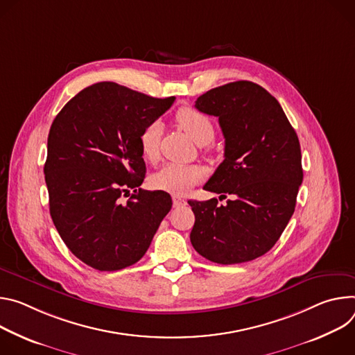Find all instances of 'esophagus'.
I'll return each mask as SVG.
<instances>
[{"label":"esophagus","mask_w":355,"mask_h":355,"mask_svg":"<svg viewBox=\"0 0 355 355\" xmlns=\"http://www.w3.org/2000/svg\"><path fill=\"white\" fill-rule=\"evenodd\" d=\"M172 202H173V206H175V207H182V206H186V205H187V202H186L184 199H182L180 196H178V194L172 196Z\"/></svg>","instance_id":"obj_1"}]
</instances>
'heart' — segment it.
Returning <instances> with one entry per match:
<instances>
[{"instance_id":"obj_1","label":"heart","mask_w":355,"mask_h":355,"mask_svg":"<svg viewBox=\"0 0 355 355\" xmlns=\"http://www.w3.org/2000/svg\"><path fill=\"white\" fill-rule=\"evenodd\" d=\"M178 125L189 134V137L199 145L210 144L214 138V125L210 118L191 107H183L176 114ZM159 124L152 123L144 128L139 137L141 152L145 159L155 161L159 152ZM203 178V172L196 166L166 165L152 178V184L157 190H164L175 194L187 193L196 183Z\"/></svg>"}]
</instances>
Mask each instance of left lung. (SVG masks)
<instances>
[{"instance_id": "left-lung-1", "label": "left lung", "mask_w": 355, "mask_h": 355, "mask_svg": "<svg viewBox=\"0 0 355 355\" xmlns=\"http://www.w3.org/2000/svg\"><path fill=\"white\" fill-rule=\"evenodd\" d=\"M194 107L218 116L225 138L224 161L205 189L231 199L225 206L187 202L191 245L216 263L252 261L277 244L295 211L303 180L299 138L278 100L252 82L211 89Z\"/></svg>"}]
</instances>
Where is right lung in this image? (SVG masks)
I'll return each mask as SVG.
<instances>
[{
    "instance_id": "1",
    "label": "right lung",
    "mask_w": 355,
    "mask_h": 355,
    "mask_svg": "<svg viewBox=\"0 0 355 355\" xmlns=\"http://www.w3.org/2000/svg\"><path fill=\"white\" fill-rule=\"evenodd\" d=\"M173 101L101 82L76 94L53 120L44 168L49 211L66 247L86 265H134L172 209L169 193L139 189L146 172L139 137Z\"/></svg>"
}]
</instances>
